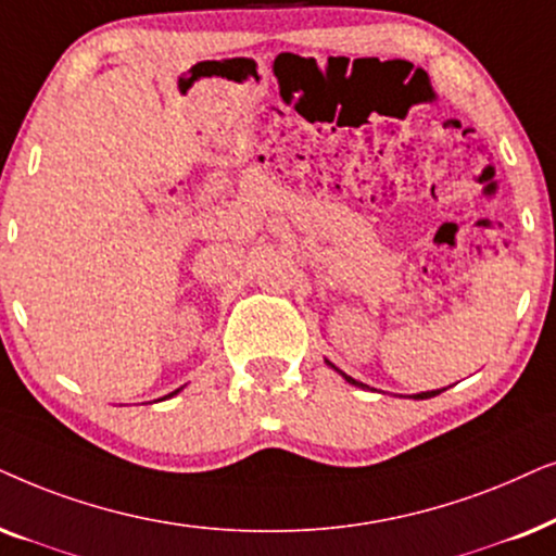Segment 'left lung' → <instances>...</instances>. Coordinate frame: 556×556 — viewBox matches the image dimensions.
I'll return each mask as SVG.
<instances>
[{
	"label": "left lung",
	"instance_id": "obj_1",
	"mask_svg": "<svg viewBox=\"0 0 556 556\" xmlns=\"http://www.w3.org/2000/svg\"><path fill=\"white\" fill-rule=\"evenodd\" d=\"M332 366V364H330ZM336 368V366H332ZM345 376V374H343ZM345 381L348 383H353V387H366V383H361V381H355V379H351V376H345ZM440 391H421V394H414V399H429V396H438Z\"/></svg>",
	"mask_w": 556,
	"mask_h": 556
}]
</instances>
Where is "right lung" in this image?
<instances>
[{"mask_svg":"<svg viewBox=\"0 0 556 556\" xmlns=\"http://www.w3.org/2000/svg\"><path fill=\"white\" fill-rule=\"evenodd\" d=\"M177 391H180V389H177ZM177 391H173V394H177ZM173 394H169V396H173Z\"/></svg>","mask_w":556,"mask_h":556,"instance_id":"right-lung-1","label":"right lung"}]
</instances>
